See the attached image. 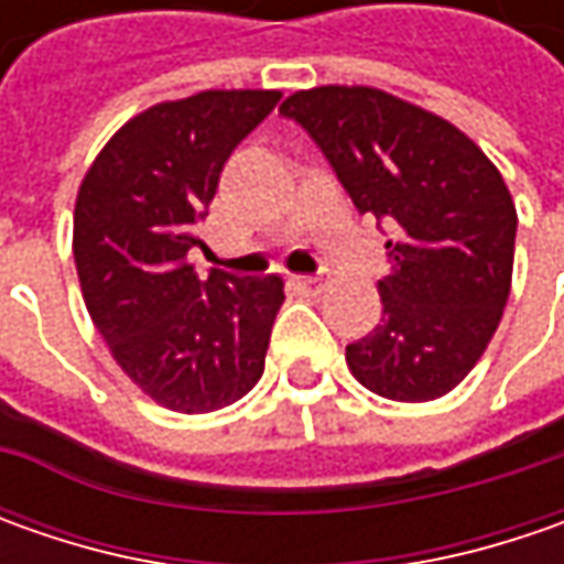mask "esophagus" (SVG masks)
Masks as SVG:
<instances>
[{
    "instance_id": "obj_1",
    "label": "esophagus",
    "mask_w": 564,
    "mask_h": 564,
    "mask_svg": "<svg viewBox=\"0 0 564 564\" xmlns=\"http://www.w3.org/2000/svg\"><path fill=\"white\" fill-rule=\"evenodd\" d=\"M294 285L304 294H319L326 289V282L319 275H294Z\"/></svg>"
}]
</instances>
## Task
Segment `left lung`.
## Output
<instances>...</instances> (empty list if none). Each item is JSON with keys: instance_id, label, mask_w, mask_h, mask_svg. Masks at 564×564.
Returning a JSON list of instances; mask_svg holds the SVG:
<instances>
[{"instance_id": "left-lung-1", "label": "left lung", "mask_w": 564, "mask_h": 564, "mask_svg": "<svg viewBox=\"0 0 564 564\" xmlns=\"http://www.w3.org/2000/svg\"><path fill=\"white\" fill-rule=\"evenodd\" d=\"M323 150L358 213L386 223L382 323L345 348L360 386L433 401L474 370L511 292L518 213L499 169L452 121L377 87H314L279 106Z\"/></svg>"}]
</instances>
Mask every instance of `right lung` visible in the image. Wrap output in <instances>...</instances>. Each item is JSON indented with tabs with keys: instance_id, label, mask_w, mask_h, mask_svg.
Wrapping results in <instances>:
<instances>
[{
	"instance_id": "obj_1",
	"label": "right lung",
	"mask_w": 564,
	"mask_h": 564,
	"mask_svg": "<svg viewBox=\"0 0 564 564\" xmlns=\"http://www.w3.org/2000/svg\"><path fill=\"white\" fill-rule=\"evenodd\" d=\"M279 90H204L124 121L75 204V267L87 314L143 395L182 414L219 411L263 377L279 275L200 279L187 250L223 165Z\"/></svg>"
}]
</instances>
